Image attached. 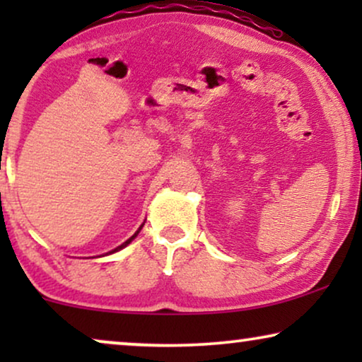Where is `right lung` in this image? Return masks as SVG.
<instances>
[{"mask_svg": "<svg viewBox=\"0 0 362 362\" xmlns=\"http://www.w3.org/2000/svg\"><path fill=\"white\" fill-rule=\"evenodd\" d=\"M143 226H145V222H143V224H141L140 227H138V230L135 232V234H133V235L130 237V239H128V240H125V242H123V244H122V245H118V247H115V249H113V250H110V252H107V254H105V255H108V254H115V252H118V250H122V249H125V247H127L128 244H132V240H133V239H135V237H136L138 234H140V230L143 229Z\"/></svg>", "mask_w": 362, "mask_h": 362, "instance_id": "obj_1", "label": "right lung"}]
</instances>
